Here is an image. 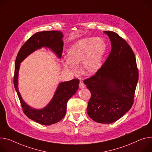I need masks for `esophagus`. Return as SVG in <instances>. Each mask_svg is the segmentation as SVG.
Returning a JSON list of instances; mask_svg holds the SVG:
<instances>
[{"mask_svg": "<svg viewBox=\"0 0 152 152\" xmlns=\"http://www.w3.org/2000/svg\"><path fill=\"white\" fill-rule=\"evenodd\" d=\"M79 87L80 88H84L85 87V84H84V82L82 81H80L79 83Z\"/></svg>", "mask_w": 152, "mask_h": 152, "instance_id": "34e87169", "label": "esophagus"}]
</instances>
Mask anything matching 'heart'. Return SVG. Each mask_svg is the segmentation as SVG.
Listing matches in <instances>:
<instances>
[{
    "mask_svg": "<svg viewBox=\"0 0 152 152\" xmlns=\"http://www.w3.org/2000/svg\"><path fill=\"white\" fill-rule=\"evenodd\" d=\"M106 45L101 39L87 37L72 45L67 51L64 58V66L72 73H76L78 65L82 62L81 71L85 75H91L97 72Z\"/></svg>",
    "mask_w": 152,
    "mask_h": 152,
    "instance_id": "b5f03b06",
    "label": "heart"
}]
</instances>
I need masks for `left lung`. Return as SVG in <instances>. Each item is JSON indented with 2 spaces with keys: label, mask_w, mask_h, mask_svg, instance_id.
<instances>
[{
  "label": "left lung",
  "mask_w": 152,
  "mask_h": 152,
  "mask_svg": "<svg viewBox=\"0 0 152 152\" xmlns=\"http://www.w3.org/2000/svg\"><path fill=\"white\" fill-rule=\"evenodd\" d=\"M112 50L105 62L92 77L84 80L91 92L87 108L93 121L111 124L132 107L138 81L135 55L126 41L113 31H104Z\"/></svg>",
  "instance_id": "left-lung-1"
}]
</instances>
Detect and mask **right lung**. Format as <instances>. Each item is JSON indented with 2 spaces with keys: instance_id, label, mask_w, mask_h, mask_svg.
Returning a JSON list of instances; mask_svg holds the SVG:
<instances>
[{
  "instance_id": "1",
  "label": "right lung",
  "mask_w": 152,
  "mask_h": 152,
  "mask_svg": "<svg viewBox=\"0 0 152 152\" xmlns=\"http://www.w3.org/2000/svg\"><path fill=\"white\" fill-rule=\"evenodd\" d=\"M63 37V33L58 31H46L35 33L20 48L15 62L14 86L23 112L28 118L42 125L50 126L63 119L66 113L67 102L78 90L79 80L74 79L61 82L48 104L44 108L35 109L23 101L19 91L18 75L20 64L28 55L42 47L50 48L59 59L61 58L64 46L62 40Z\"/></svg>"
}]
</instances>
